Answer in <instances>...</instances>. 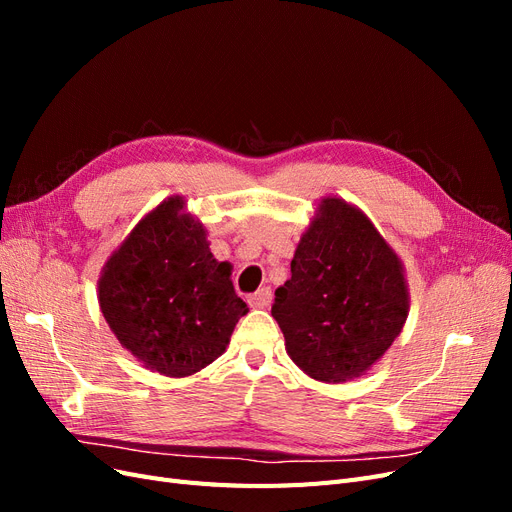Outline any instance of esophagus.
<instances>
[{"label": "esophagus", "instance_id": "obj_1", "mask_svg": "<svg viewBox=\"0 0 512 512\" xmlns=\"http://www.w3.org/2000/svg\"><path fill=\"white\" fill-rule=\"evenodd\" d=\"M247 303H250L252 307H258V309L267 307L271 303V290L260 288L258 292H254V294H250V297H247Z\"/></svg>", "mask_w": 512, "mask_h": 512}]
</instances>
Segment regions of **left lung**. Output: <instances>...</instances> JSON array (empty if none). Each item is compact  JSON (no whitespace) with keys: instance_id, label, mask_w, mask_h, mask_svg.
<instances>
[{"instance_id":"1","label":"left lung","mask_w":512,"mask_h":512,"mask_svg":"<svg viewBox=\"0 0 512 512\" xmlns=\"http://www.w3.org/2000/svg\"><path fill=\"white\" fill-rule=\"evenodd\" d=\"M275 290L271 316L286 352L318 382L363 376L393 346L410 312L404 262L367 215L324 196Z\"/></svg>"}]
</instances>
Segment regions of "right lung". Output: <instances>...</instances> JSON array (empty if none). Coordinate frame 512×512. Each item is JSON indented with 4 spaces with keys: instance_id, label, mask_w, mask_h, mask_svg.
<instances>
[{
    "instance_id": "right-lung-1",
    "label": "right lung",
    "mask_w": 512,
    "mask_h": 512,
    "mask_svg": "<svg viewBox=\"0 0 512 512\" xmlns=\"http://www.w3.org/2000/svg\"><path fill=\"white\" fill-rule=\"evenodd\" d=\"M230 275L232 265L213 258L205 224L177 194L143 215L104 262L100 312L143 367L185 378L224 354L247 314Z\"/></svg>"
}]
</instances>
